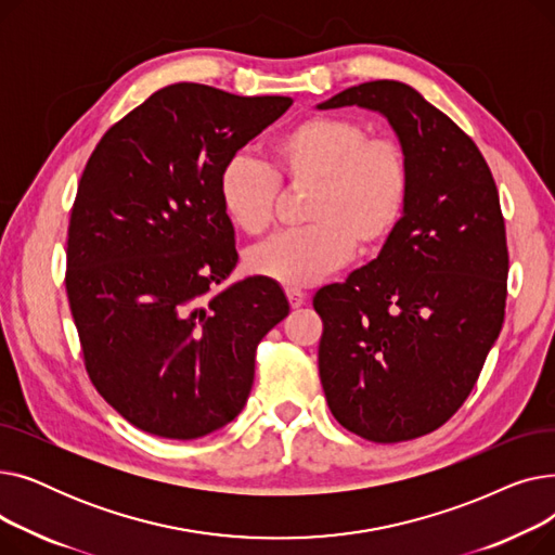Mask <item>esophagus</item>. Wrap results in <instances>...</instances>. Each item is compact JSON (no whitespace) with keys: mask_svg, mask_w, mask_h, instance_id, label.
<instances>
[{"mask_svg":"<svg viewBox=\"0 0 555 555\" xmlns=\"http://www.w3.org/2000/svg\"><path fill=\"white\" fill-rule=\"evenodd\" d=\"M287 301L293 308H301L306 304V293H301V289H287Z\"/></svg>","mask_w":555,"mask_h":555,"instance_id":"1","label":"esophagus"}]
</instances>
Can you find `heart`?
Masks as SVG:
<instances>
[{
    "instance_id": "b5f03b06",
    "label": "heart",
    "mask_w": 555,
    "mask_h": 555,
    "mask_svg": "<svg viewBox=\"0 0 555 555\" xmlns=\"http://www.w3.org/2000/svg\"><path fill=\"white\" fill-rule=\"evenodd\" d=\"M276 180L310 189L308 227L254 247L247 268L281 285L306 287L341 268L353 247L371 251L391 236L410 193V162L400 141L369 137L356 119L308 116L274 141L270 168L247 157L227 162L218 193L233 227L247 236L270 229Z\"/></svg>"
}]
</instances>
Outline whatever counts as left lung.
Wrapping results in <instances>:
<instances>
[{
  "label": "left lung",
  "instance_id": "obj_1",
  "mask_svg": "<svg viewBox=\"0 0 555 555\" xmlns=\"http://www.w3.org/2000/svg\"><path fill=\"white\" fill-rule=\"evenodd\" d=\"M380 112L410 162L404 211L380 254L312 299L319 377L341 427L373 443L418 439L470 396L500 337L508 247L492 172L414 87L371 80L319 103Z\"/></svg>",
  "mask_w": 555,
  "mask_h": 555
}]
</instances>
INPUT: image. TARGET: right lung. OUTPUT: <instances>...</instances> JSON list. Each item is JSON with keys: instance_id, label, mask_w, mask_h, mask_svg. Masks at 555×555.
Returning <instances> with one entry per match:
<instances>
[{"instance_id": "1", "label": "right lung", "mask_w": 555, "mask_h": 555, "mask_svg": "<svg viewBox=\"0 0 555 555\" xmlns=\"http://www.w3.org/2000/svg\"><path fill=\"white\" fill-rule=\"evenodd\" d=\"M293 105L175 82L114 124L87 162L67 238V297L85 369L134 427L199 439L236 418L256 346L289 304L236 268L218 182L227 162Z\"/></svg>"}]
</instances>
